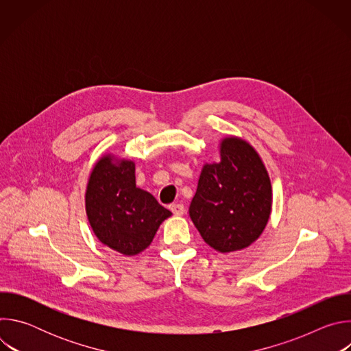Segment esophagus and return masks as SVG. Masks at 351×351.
Returning <instances> with one entry per match:
<instances>
[{
  "label": "esophagus",
  "mask_w": 351,
  "mask_h": 351,
  "mask_svg": "<svg viewBox=\"0 0 351 351\" xmlns=\"http://www.w3.org/2000/svg\"><path fill=\"white\" fill-rule=\"evenodd\" d=\"M169 208L175 215H183L184 214V206L183 204H171Z\"/></svg>",
  "instance_id": "obj_1"
}]
</instances>
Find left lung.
Wrapping results in <instances>:
<instances>
[{"label":"left lung","mask_w":351,"mask_h":351,"mask_svg":"<svg viewBox=\"0 0 351 351\" xmlns=\"http://www.w3.org/2000/svg\"><path fill=\"white\" fill-rule=\"evenodd\" d=\"M221 161L206 164L189 208L204 241L225 254L254 243L272 210V186L256 149L240 137H225Z\"/></svg>","instance_id":"8db88e82"}]
</instances>
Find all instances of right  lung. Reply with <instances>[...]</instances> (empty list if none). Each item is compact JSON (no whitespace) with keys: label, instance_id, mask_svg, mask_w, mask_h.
<instances>
[{"label":"right lung","instance_id":"1","mask_svg":"<svg viewBox=\"0 0 351 351\" xmlns=\"http://www.w3.org/2000/svg\"><path fill=\"white\" fill-rule=\"evenodd\" d=\"M86 214L97 239L123 256L141 253L172 215L153 194L136 187L134 162L111 154L90 173Z\"/></svg>","mask_w":351,"mask_h":351}]
</instances>
